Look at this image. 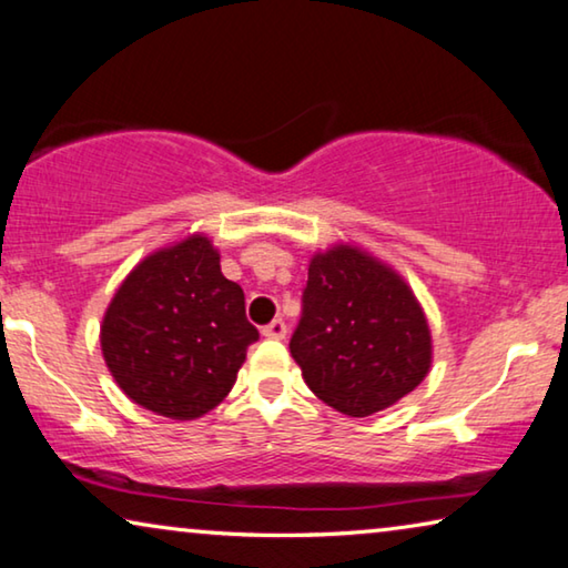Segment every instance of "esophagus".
Returning a JSON list of instances; mask_svg holds the SVG:
<instances>
[{
  "label": "esophagus",
  "instance_id": "esophagus-1",
  "mask_svg": "<svg viewBox=\"0 0 568 568\" xmlns=\"http://www.w3.org/2000/svg\"><path fill=\"white\" fill-rule=\"evenodd\" d=\"M285 334H287V326L283 318L270 321V324L262 328V336H267V338H285Z\"/></svg>",
  "mask_w": 568,
  "mask_h": 568
}]
</instances>
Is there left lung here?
<instances>
[{"instance_id": "8db88e82", "label": "left lung", "mask_w": 568, "mask_h": 568, "mask_svg": "<svg viewBox=\"0 0 568 568\" xmlns=\"http://www.w3.org/2000/svg\"><path fill=\"white\" fill-rule=\"evenodd\" d=\"M430 328L416 295L354 244L316 252L291 354L318 400L352 418L390 408L430 369Z\"/></svg>"}]
</instances>
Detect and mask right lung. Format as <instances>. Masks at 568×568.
Returning a JSON list of instances; mask_svg holds the SVG:
<instances>
[{
	"label": "right lung",
	"instance_id": "1",
	"mask_svg": "<svg viewBox=\"0 0 568 568\" xmlns=\"http://www.w3.org/2000/svg\"><path fill=\"white\" fill-rule=\"evenodd\" d=\"M101 354L132 403L193 420L236 383L257 328L242 287L226 281L209 236L152 252L116 287L101 321Z\"/></svg>",
	"mask_w": 568,
	"mask_h": 568
}]
</instances>
